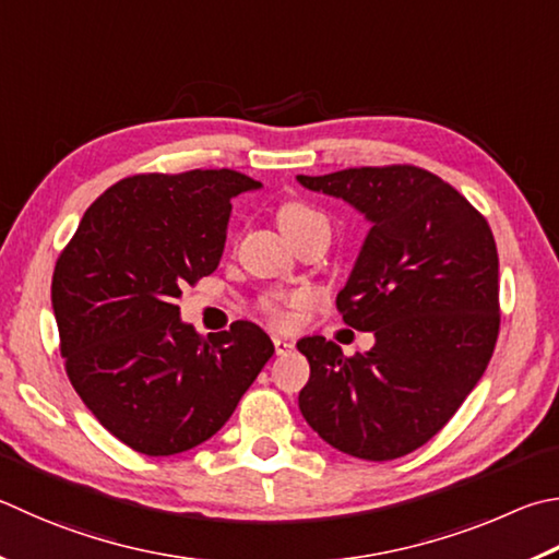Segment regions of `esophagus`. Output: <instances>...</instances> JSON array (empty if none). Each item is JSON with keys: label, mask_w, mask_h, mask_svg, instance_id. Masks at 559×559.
<instances>
[{"label": "esophagus", "mask_w": 559, "mask_h": 559, "mask_svg": "<svg viewBox=\"0 0 559 559\" xmlns=\"http://www.w3.org/2000/svg\"><path fill=\"white\" fill-rule=\"evenodd\" d=\"M273 347H276V354H288V352H293V347H296V344H293L290 340L273 337Z\"/></svg>", "instance_id": "obj_1"}]
</instances>
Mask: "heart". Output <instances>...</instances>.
Returning a JSON list of instances; mask_svg holds the SVG:
<instances>
[{"instance_id": "b5f03b06", "label": "heart", "mask_w": 559, "mask_h": 559, "mask_svg": "<svg viewBox=\"0 0 559 559\" xmlns=\"http://www.w3.org/2000/svg\"><path fill=\"white\" fill-rule=\"evenodd\" d=\"M314 225H328L322 212L314 210L312 205L302 200H288L278 207V227L283 229V235H296V231L314 227ZM300 296H271L261 302V312L273 324H286L288 322V308L293 302H298Z\"/></svg>"}]
</instances>
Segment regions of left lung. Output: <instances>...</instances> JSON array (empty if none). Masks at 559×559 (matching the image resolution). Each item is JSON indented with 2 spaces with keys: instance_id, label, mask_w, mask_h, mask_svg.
<instances>
[{
  "instance_id": "obj_1",
  "label": "left lung",
  "mask_w": 559,
  "mask_h": 559,
  "mask_svg": "<svg viewBox=\"0 0 559 559\" xmlns=\"http://www.w3.org/2000/svg\"><path fill=\"white\" fill-rule=\"evenodd\" d=\"M298 180L371 222L337 310L377 337L354 357L320 334L302 337L300 413L334 450L395 460L432 440L489 367L501 324L491 227L450 182L411 164Z\"/></svg>"
}]
</instances>
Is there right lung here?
<instances>
[{
  "instance_id": "right-lung-1",
  "label": "right lung",
  "mask_w": 559,
  "mask_h": 559,
  "mask_svg": "<svg viewBox=\"0 0 559 559\" xmlns=\"http://www.w3.org/2000/svg\"><path fill=\"white\" fill-rule=\"evenodd\" d=\"M239 170L139 174L115 182L60 251L50 300L66 373L127 448L168 456L210 440L273 357L259 324L200 337L180 288L217 269Z\"/></svg>"
}]
</instances>
